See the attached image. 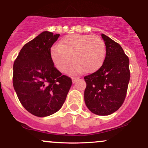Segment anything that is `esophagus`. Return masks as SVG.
<instances>
[{
  "mask_svg": "<svg viewBox=\"0 0 148 148\" xmlns=\"http://www.w3.org/2000/svg\"><path fill=\"white\" fill-rule=\"evenodd\" d=\"M79 79V77H78V76H72V82L73 83H75L76 81H77L78 79Z\"/></svg>",
  "mask_w": 148,
  "mask_h": 148,
  "instance_id": "1",
  "label": "esophagus"
}]
</instances>
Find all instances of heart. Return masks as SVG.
<instances>
[{
  "instance_id": "obj_1",
  "label": "heart",
  "mask_w": 148,
  "mask_h": 148,
  "mask_svg": "<svg viewBox=\"0 0 148 148\" xmlns=\"http://www.w3.org/2000/svg\"><path fill=\"white\" fill-rule=\"evenodd\" d=\"M106 52V45L100 37L72 35L64 37L58 47L52 49L51 57L61 72L69 71L74 62V72L91 73L102 66Z\"/></svg>"
}]
</instances>
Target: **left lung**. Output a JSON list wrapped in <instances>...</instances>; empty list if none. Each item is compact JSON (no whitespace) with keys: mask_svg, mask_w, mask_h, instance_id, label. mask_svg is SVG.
<instances>
[{"mask_svg":"<svg viewBox=\"0 0 148 148\" xmlns=\"http://www.w3.org/2000/svg\"><path fill=\"white\" fill-rule=\"evenodd\" d=\"M106 58L100 68L84 77V100L88 109L99 115L112 114L123 105L130 79V60L118 43L101 34Z\"/></svg>","mask_w":148,"mask_h":148,"instance_id":"left-lung-1","label":"left lung"}]
</instances>
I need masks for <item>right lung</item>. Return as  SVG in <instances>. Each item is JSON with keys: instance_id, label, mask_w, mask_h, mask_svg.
<instances>
[{"instance_id": "right-lung-1", "label": "right lung", "mask_w": 148, "mask_h": 148, "mask_svg": "<svg viewBox=\"0 0 148 148\" xmlns=\"http://www.w3.org/2000/svg\"><path fill=\"white\" fill-rule=\"evenodd\" d=\"M60 35L44 31L21 49L13 65V86L29 113L46 117L60 109L72 86L71 78L54 67L51 48Z\"/></svg>"}]
</instances>
